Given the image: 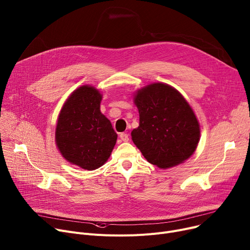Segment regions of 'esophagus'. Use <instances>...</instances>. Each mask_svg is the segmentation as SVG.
<instances>
[{"mask_svg": "<svg viewBox=\"0 0 250 250\" xmlns=\"http://www.w3.org/2000/svg\"><path fill=\"white\" fill-rule=\"evenodd\" d=\"M120 138H121V140L123 141V142H127L128 141V135L126 134V132H122V134L120 135Z\"/></svg>", "mask_w": 250, "mask_h": 250, "instance_id": "1", "label": "esophagus"}]
</instances>
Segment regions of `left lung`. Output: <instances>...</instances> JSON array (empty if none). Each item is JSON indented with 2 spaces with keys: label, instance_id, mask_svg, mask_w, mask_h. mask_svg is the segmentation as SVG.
<instances>
[{
  "label": "left lung",
  "instance_id": "8db88e82",
  "mask_svg": "<svg viewBox=\"0 0 250 250\" xmlns=\"http://www.w3.org/2000/svg\"><path fill=\"white\" fill-rule=\"evenodd\" d=\"M139 127L132 142L148 163L167 169L190 158L200 138V127L189 104L179 91L153 83L137 92Z\"/></svg>",
  "mask_w": 250,
  "mask_h": 250
}]
</instances>
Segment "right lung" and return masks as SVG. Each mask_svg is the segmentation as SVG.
Wrapping results in <instances>:
<instances>
[{"mask_svg": "<svg viewBox=\"0 0 250 250\" xmlns=\"http://www.w3.org/2000/svg\"><path fill=\"white\" fill-rule=\"evenodd\" d=\"M102 94L91 86L76 89L64 104L56 126V144L62 156L92 171L107 161L118 135L101 112Z\"/></svg>", "mask_w": 250, "mask_h": 250, "instance_id": "1", "label": "right lung"}]
</instances>
